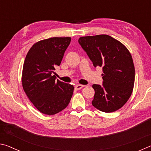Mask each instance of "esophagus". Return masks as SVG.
I'll return each mask as SVG.
<instances>
[{
  "instance_id": "obj_1",
  "label": "esophagus",
  "mask_w": 151,
  "mask_h": 151,
  "mask_svg": "<svg viewBox=\"0 0 151 151\" xmlns=\"http://www.w3.org/2000/svg\"><path fill=\"white\" fill-rule=\"evenodd\" d=\"M84 85H77L75 86V89H76V90H81V89L84 87Z\"/></svg>"
}]
</instances>
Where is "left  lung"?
<instances>
[{
  "label": "left lung",
  "mask_w": 151,
  "mask_h": 151,
  "mask_svg": "<svg viewBox=\"0 0 151 151\" xmlns=\"http://www.w3.org/2000/svg\"><path fill=\"white\" fill-rule=\"evenodd\" d=\"M78 42L93 65L103 70V85H93L95 93L92 104L104 112L121 109L131 96L134 83V66L129 50L107 35L82 37Z\"/></svg>",
  "instance_id": "1"
}]
</instances>
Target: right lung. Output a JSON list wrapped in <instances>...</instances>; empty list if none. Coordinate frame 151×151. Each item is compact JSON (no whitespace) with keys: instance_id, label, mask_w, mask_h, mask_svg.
<instances>
[{"instance_id":"1","label":"right lung","mask_w":151,"mask_h":151,"mask_svg":"<svg viewBox=\"0 0 151 151\" xmlns=\"http://www.w3.org/2000/svg\"><path fill=\"white\" fill-rule=\"evenodd\" d=\"M70 37H52L35 43L25 58L22 73L24 93L37 109L53 115L65 109L73 96L74 86L56 81L52 75L59 66Z\"/></svg>"}]
</instances>
